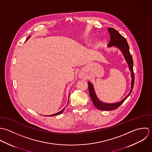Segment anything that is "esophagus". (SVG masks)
Returning a JSON list of instances; mask_svg holds the SVG:
<instances>
[{
    "mask_svg": "<svg viewBox=\"0 0 152 152\" xmlns=\"http://www.w3.org/2000/svg\"><path fill=\"white\" fill-rule=\"evenodd\" d=\"M83 76H84V74H83V73H80V75H79L80 77H83Z\"/></svg>",
    "mask_w": 152,
    "mask_h": 152,
    "instance_id": "obj_1",
    "label": "esophagus"
}]
</instances>
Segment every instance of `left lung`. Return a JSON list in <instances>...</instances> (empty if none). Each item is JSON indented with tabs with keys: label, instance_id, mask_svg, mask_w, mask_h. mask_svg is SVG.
Segmentation results:
<instances>
[{
	"label": "left lung",
	"instance_id": "left-lung-1",
	"mask_svg": "<svg viewBox=\"0 0 152 152\" xmlns=\"http://www.w3.org/2000/svg\"><path fill=\"white\" fill-rule=\"evenodd\" d=\"M108 31L109 32V34L110 35V40L109 42L108 46L111 47L113 46H115L117 48H118L122 52L125 60L127 61L129 69L131 72V77H132V82H131V90L129 92V93L126 96V97H124L121 101L115 103H107L104 102H101L96 96L95 91L94 90V88L93 85L91 82H88V87H89V91L90 94V96L91 98V101L94 105V106L101 110H113L118 107H119L121 104L124 102V100L129 97V96L132 93L133 86H134V75L133 72V58L130 53L129 51V46L127 42L126 39L122 36L121 34L116 31L114 28H108Z\"/></svg>",
	"mask_w": 152,
	"mask_h": 152
}]
</instances>
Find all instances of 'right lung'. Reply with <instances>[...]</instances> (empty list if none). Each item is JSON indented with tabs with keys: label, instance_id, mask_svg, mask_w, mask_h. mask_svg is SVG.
<instances>
[{
	"label": "right lung",
	"instance_id": "right-lung-1",
	"mask_svg": "<svg viewBox=\"0 0 152 152\" xmlns=\"http://www.w3.org/2000/svg\"><path fill=\"white\" fill-rule=\"evenodd\" d=\"M30 37V36H29L28 37V39H26V40L29 39ZM68 101H69V100H68ZM64 109H65V108H64V109H63L61 111H60V112H58V113H55V114H53V115H49V116H56V115H60V114H61L64 110Z\"/></svg>",
	"mask_w": 152,
	"mask_h": 152
}]
</instances>
